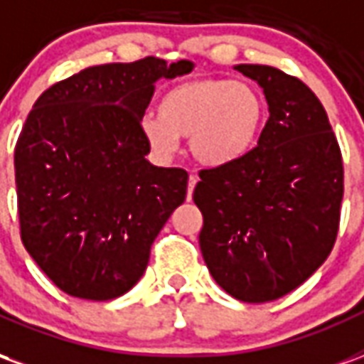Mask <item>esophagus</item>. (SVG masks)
Instances as JSON below:
<instances>
[{"label":"esophagus","mask_w":364,"mask_h":364,"mask_svg":"<svg viewBox=\"0 0 364 364\" xmlns=\"http://www.w3.org/2000/svg\"><path fill=\"white\" fill-rule=\"evenodd\" d=\"M195 185H197V177H195V175H191V177H189V185H187V200H191V197H193V191H195Z\"/></svg>","instance_id":"34e87169"}]
</instances>
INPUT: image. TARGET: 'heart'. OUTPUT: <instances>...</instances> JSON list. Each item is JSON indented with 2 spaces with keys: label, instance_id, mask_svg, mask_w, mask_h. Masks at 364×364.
Returning <instances> with one entry per match:
<instances>
[{
  "label": "heart",
  "instance_id": "1",
  "mask_svg": "<svg viewBox=\"0 0 364 364\" xmlns=\"http://www.w3.org/2000/svg\"><path fill=\"white\" fill-rule=\"evenodd\" d=\"M267 107L252 83L224 77H195L169 87L158 103V117L140 120V134L154 156L173 158L179 138L189 136L197 161L222 167L252 150Z\"/></svg>",
  "mask_w": 364,
  "mask_h": 364
}]
</instances>
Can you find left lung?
Instances as JSON below:
<instances>
[{
  "instance_id": "obj_1",
  "label": "left lung",
  "mask_w": 364,
  "mask_h": 364,
  "mask_svg": "<svg viewBox=\"0 0 364 364\" xmlns=\"http://www.w3.org/2000/svg\"><path fill=\"white\" fill-rule=\"evenodd\" d=\"M257 82L269 120L257 148L203 169L193 200L203 213L200 252L213 279L242 302H271L328 259L339 230L343 159L326 109L298 77L237 64Z\"/></svg>"
}]
</instances>
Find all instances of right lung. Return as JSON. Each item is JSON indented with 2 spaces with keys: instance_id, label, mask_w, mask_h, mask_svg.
<instances>
[{
  "instance_id": "add662e5",
  "label": "right lung",
  "mask_w": 364,
  "mask_h": 364,
  "mask_svg": "<svg viewBox=\"0 0 364 364\" xmlns=\"http://www.w3.org/2000/svg\"><path fill=\"white\" fill-rule=\"evenodd\" d=\"M195 64L148 58L85 68L44 91L15 146L21 240L60 290L112 300L134 287L189 175L151 166L140 120L154 83Z\"/></svg>"
}]
</instances>
